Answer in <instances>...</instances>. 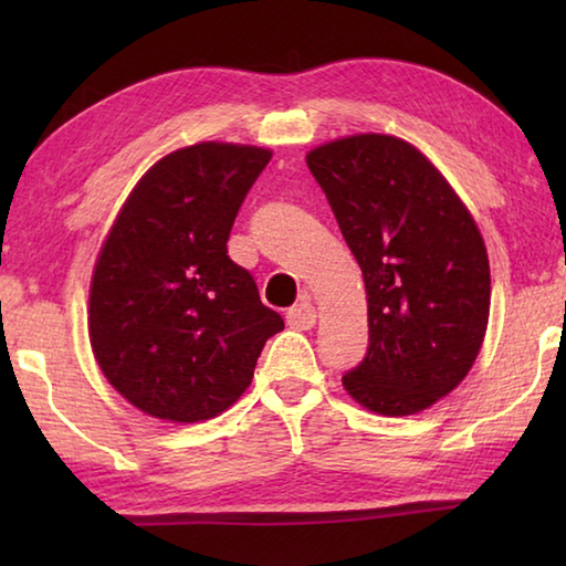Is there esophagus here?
Instances as JSON below:
<instances>
[{"label": "esophagus", "instance_id": "obj_1", "mask_svg": "<svg viewBox=\"0 0 566 566\" xmlns=\"http://www.w3.org/2000/svg\"><path fill=\"white\" fill-rule=\"evenodd\" d=\"M286 324L294 329H312L317 324V310H314L312 302H300L294 304L290 312H286Z\"/></svg>", "mask_w": 566, "mask_h": 566}]
</instances>
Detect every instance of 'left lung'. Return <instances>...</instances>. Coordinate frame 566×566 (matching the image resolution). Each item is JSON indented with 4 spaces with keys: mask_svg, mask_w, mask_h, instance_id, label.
<instances>
[{
    "mask_svg": "<svg viewBox=\"0 0 566 566\" xmlns=\"http://www.w3.org/2000/svg\"><path fill=\"white\" fill-rule=\"evenodd\" d=\"M367 290L369 347L342 377L361 407L407 417L472 369L490 322L484 239L439 169L409 142L354 134L306 155Z\"/></svg>",
    "mask_w": 566,
    "mask_h": 566,
    "instance_id": "8db88e82",
    "label": "left lung"
}]
</instances>
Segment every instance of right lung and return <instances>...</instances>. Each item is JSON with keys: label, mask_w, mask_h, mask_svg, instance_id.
Returning a JSON list of instances; mask_svg holds the SVG:
<instances>
[{"label": "right lung", "mask_w": 566, "mask_h": 566, "mask_svg": "<svg viewBox=\"0 0 566 566\" xmlns=\"http://www.w3.org/2000/svg\"><path fill=\"white\" fill-rule=\"evenodd\" d=\"M272 151L199 142L161 157L104 239L90 342L109 385L149 417L205 421L252 385L284 319L227 254L239 207Z\"/></svg>", "instance_id": "add662e5"}]
</instances>
